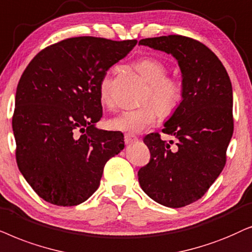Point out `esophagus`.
I'll list each match as a JSON object with an SVG mask.
<instances>
[{"mask_svg":"<svg viewBox=\"0 0 252 252\" xmlns=\"http://www.w3.org/2000/svg\"><path fill=\"white\" fill-rule=\"evenodd\" d=\"M137 139L138 138H137L135 135H132V133H126V135H124V142H126V144L136 142Z\"/></svg>","mask_w":252,"mask_h":252,"instance_id":"34e87169","label":"esophagus"}]
</instances>
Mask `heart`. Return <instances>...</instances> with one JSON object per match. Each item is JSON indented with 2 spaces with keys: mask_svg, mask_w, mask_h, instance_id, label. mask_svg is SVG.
Segmentation results:
<instances>
[{
  "mask_svg": "<svg viewBox=\"0 0 252 252\" xmlns=\"http://www.w3.org/2000/svg\"><path fill=\"white\" fill-rule=\"evenodd\" d=\"M135 69L144 79L149 83V91L146 93V103L137 109L126 110L109 120V126L117 131L138 133L152 126L159 116L167 117L179 108L183 100V85L176 78L167 77L166 64L154 58H145L135 63ZM110 78L105 76L99 84V96L101 103L109 106L110 98Z\"/></svg>",
  "mask_w": 252,
  "mask_h": 252,
  "instance_id": "1",
  "label": "heart"
}]
</instances>
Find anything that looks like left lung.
Here are the masks:
<instances>
[{
	"instance_id": "8db88e82",
	"label": "left lung",
	"mask_w": 252,
	"mask_h": 252,
	"mask_svg": "<svg viewBox=\"0 0 252 252\" xmlns=\"http://www.w3.org/2000/svg\"><path fill=\"white\" fill-rule=\"evenodd\" d=\"M139 45L176 59L184 95L162 129L177 146L172 149L159 133L144 137L151 159L139 169L138 181L154 202L183 207L202 198L226 165L234 131L231 83L216 54L197 40L163 35L142 39Z\"/></svg>"
}]
</instances>
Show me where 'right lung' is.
Returning a JSON list of instances; mask_svg holds the SVG:
<instances>
[{
    "instance_id": "right-lung-1",
    "label": "right lung",
    "mask_w": 252,
    "mask_h": 252,
    "mask_svg": "<svg viewBox=\"0 0 252 252\" xmlns=\"http://www.w3.org/2000/svg\"><path fill=\"white\" fill-rule=\"evenodd\" d=\"M137 40L76 36L46 47L23 72L12 130L22 175L43 200L75 206L100 186L103 167L124 149L123 133L98 129L99 84Z\"/></svg>"
}]
</instances>
